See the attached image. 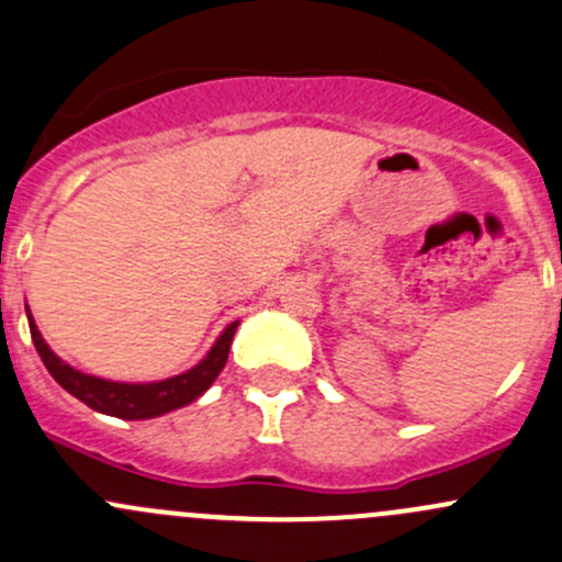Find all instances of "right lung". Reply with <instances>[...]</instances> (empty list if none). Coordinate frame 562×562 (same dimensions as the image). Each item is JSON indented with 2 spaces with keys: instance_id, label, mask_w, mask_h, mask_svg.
<instances>
[{
  "instance_id": "obj_1",
  "label": "right lung",
  "mask_w": 562,
  "mask_h": 562,
  "mask_svg": "<svg viewBox=\"0 0 562 562\" xmlns=\"http://www.w3.org/2000/svg\"><path fill=\"white\" fill-rule=\"evenodd\" d=\"M236 326H239V323H232V326L223 330L221 339H217L215 347L206 352L202 363L193 366L186 374H177L172 380L164 382H150V385H128V382H110L91 374H82V371L64 363V360L45 345L37 326H34V321L29 317L32 341L34 347H37L40 358H43L45 369L50 371L53 380L67 390V393H72L75 398H80L82 404L91 406V409L102 412V415L121 417V420H147V417L167 415V412L180 409V406L196 401L199 395L215 382V376L221 374L223 366H226L228 347H232Z\"/></svg>"
}]
</instances>
